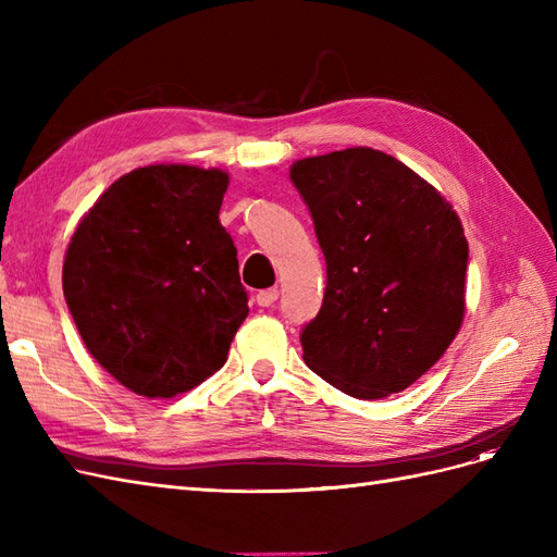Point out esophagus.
<instances>
[{
    "mask_svg": "<svg viewBox=\"0 0 557 557\" xmlns=\"http://www.w3.org/2000/svg\"><path fill=\"white\" fill-rule=\"evenodd\" d=\"M276 299H278V290H276V288H269V290H260V293L256 295V301H258V307H272Z\"/></svg>",
    "mask_w": 557,
    "mask_h": 557,
    "instance_id": "34e87169",
    "label": "esophagus"
}]
</instances>
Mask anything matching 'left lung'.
I'll return each mask as SVG.
<instances>
[{"label": "left lung", "instance_id": "obj_1", "mask_svg": "<svg viewBox=\"0 0 557 557\" xmlns=\"http://www.w3.org/2000/svg\"><path fill=\"white\" fill-rule=\"evenodd\" d=\"M290 181L327 264L323 307L299 334L305 362L350 397L401 393L462 325L469 246L458 213L374 148L299 160Z\"/></svg>", "mask_w": 557, "mask_h": 557}]
</instances>
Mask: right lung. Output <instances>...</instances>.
I'll return each instance as SVG.
<instances>
[{
	"instance_id": "right-lung-1",
	"label": "right lung",
	"mask_w": 557,
	"mask_h": 557,
	"mask_svg": "<svg viewBox=\"0 0 557 557\" xmlns=\"http://www.w3.org/2000/svg\"><path fill=\"white\" fill-rule=\"evenodd\" d=\"M227 174L150 164L76 227L62 288L90 356L132 393H188L227 360L248 315L237 248L218 221Z\"/></svg>"
}]
</instances>
